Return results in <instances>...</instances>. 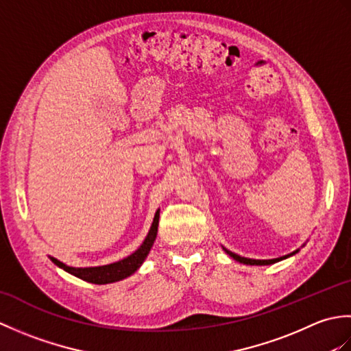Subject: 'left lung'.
Instances as JSON below:
<instances>
[{"instance_id": "left-lung-1", "label": "left lung", "mask_w": 351, "mask_h": 351, "mask_svg": "<svg viewBox=\"0 0 351 351\" xmlns=\"http://www.w3.org/2000/svg\"><path fill=\"white\" fill-rule=\"evenodd\" d=\"M223 250H225L230 258H234L235 261H238V263L247 264V265H270V264H274V263H279V261H282V259H287V258H289V256H293V255H295L297 252H299V250H295V252H293V253H289V255L280 256V258H274V259H250V258H244V256L237 255V253L230 252V250H228V249H225V247H223Z\"/></svg>"}]
</instances>
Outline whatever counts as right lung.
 <instances>
[{
  "mask_svg": "<svg viewBox=\"0 0 351 351\" xmlns=\"http://www.w3.org/2000/svg\"><path fill=\"white\" fill-rule=\"evenodd\" d=\"M158 220H160V210H156V213L154 215L152 226H151V229H149L145 241L141 243L140 247L134 253H131L130 256L117 261V263L99 265V267H69V265L63 264L62 261H58L52 256H49V259L57 267L63 268L64 271L77 276V278L83 279L86 282L104 285V283L122 280L125 278H128V276H131L132 273H136L140 268V265L143 264V261L146 259L147 253L151 252V247L154 245V241L156 238V232H158Z\"/></svg>",
  "mask_w": 351,
  "mask_h": 351,
  "instance_id": "1",
  "label": "right lung"
}]
</instances>
